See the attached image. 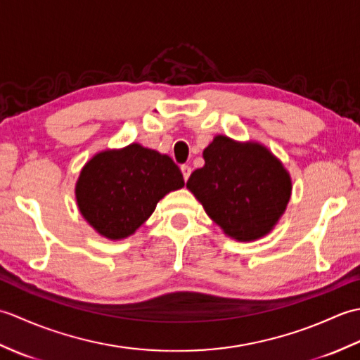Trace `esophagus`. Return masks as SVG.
Segmentation results:
<instances>
[{"mask_svg":"<svg viewBox=\"0 0 360 360\" xmlns=\"http://www.w3.org/2000/svg\"><path fill=\"white\" fill-rule=\"evenodd\" d=\"M181 172H182V176H184V181H187L190 173H192V168L188 165H181Z\"/></svg>","mask_w":360,"mask_h":360,"instance_id":"esophagus-1","label":"esophagus"}]
</instances>
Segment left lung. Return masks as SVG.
Listing matches in <instances>:
<instances>
[{"instance_id": "left-lung-1", "label": "left lung", "mask_w": 360, "mask_h": 360, "mask_svg": "<svg viewBox=\"0 0 360 360\" xmlns=\"http://www.w3.org/2000/svg\"><path fill=\"white\" fill-rule=\"evenodd\" d=\"M205 164L187 181V188L205 213L238 241L269 233L285 213L292 190L280 160L258 142L217 136L202 153Z\"/></svg>"}]
</instances>
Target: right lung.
<instances>
[{
  "label": "right lung",
  "instance_id": "right-lung-1",
  "mask_svg": "<svg viewBox=\"0 0 360 360\" xmlns=\"http://www.w3.org/2000/svg\"><path fill=\"white\" fill-rule=\"evenodd\" d=\"M184 187L170 156L131 143L97 153L82 168L75 200L89 226L105 238L133 235L162 198Z\"/></svg>",
  "mask_w": 360,
  "mask_h": 360
}]
</instances>
